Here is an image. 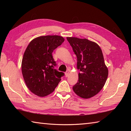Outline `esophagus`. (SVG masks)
I'll list each match as a JSON object with an SVG mask.
<instances>
[{"label": "esophagus", "instance_id": "esophagus-1", "mask_svg": "<svg viewBox=\"0 0 131 131\" xmlns=\"http://www.w3.org/2000/svg\"><path fill=\"white\" fill-rule=\"evenodd\" d=\"M69 74H70V73H69V71L66 72V73H65V76H66V77H68L69 75Z\"/></svg>", "mask_w": 131, "mask_h": 131}]
</instances>
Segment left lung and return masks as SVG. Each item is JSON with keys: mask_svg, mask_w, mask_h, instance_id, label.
<instances>
[{"mask_svg": "<svg viewBox=\"0 0 131 131\" xmlns=\"http://www.w3.org/2000/svg\"><path fill=\"white\" fill-rule=\"evenodd\" d=\"M77 58L79 78L73 90L83 99H90L101 91L108 77V69L100 46L87 39L67 37Z\"/></svg>", "mask_w": 131, "mask_h": 131, "instance_id": "8db88e82", "label": "left lung"}]
</instances>
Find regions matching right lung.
I'll return each instance as SVG.
<instances>
[{
	"instance_id": "1",
	"label": "right lung",
	"mask_w": 131,
	"mask_h": 131,
	"mask_svg": "<svg viewBox=\"0 0 131 131\" xmlns=\"http://www.w3.org/2000/svg\"><path fill=\"white\" fill-rule=\"evenodd\" d=\"M64 40L58 35L41 36L27 47L22 60V73L27 88L35 95L45 97L52 93L64 75L54 69L56 63L52 55Z\"/></svg>"
}]
</instances>
